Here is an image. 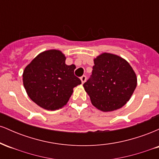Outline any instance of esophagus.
Returning <instances> with one entry per match:
<instances>
[{"instance_id":"34e87169","label":"esophagus","mask_w":159,"mask_h":159,"mask_svg":"<svg viewBox=\"0 0 159 159\" xmlns=\"http://www.w3.org/2000/svg\"><path fill=\"white\" fill-rule=\"evenodd\" d=\"M86 80H87V77H86L85 75L81 76V82H82V84L84 83V82L86 81Z\"/></svg>"}]
</instances>
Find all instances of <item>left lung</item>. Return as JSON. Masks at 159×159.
<instances>
[{"instance_id": "1", "label": "left lung", "mask_w": 159, "mask_h": 159, "mask_svg": "<svg viewBox=\"0 0 159 159\" xmlns=\"http://www.w3.org/2000/svg\"><path fill=\"white\" fill-rule=\"evenodd\" d=\"M83 86L93 105L107 112L120 108L130 99L137 87V77L125 60L103 53L94 59L92 75Z\"/></svg>"}]
</instances>
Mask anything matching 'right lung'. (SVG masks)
I'll return each mask as SVG.
<instances>
[{
    "instance_id": "add662e5",
    "label": "right lung",
    "mask_w": 159,
    "mask_h": 159,
    "mask_svg": "<svg viewBox=\"0 0 159 159\" xmlns=\"http://www.w3.org/2000/svg\"><path fill=\"white\" fill-rule=\"evenodd\" d=\"M61 51L40 53L25 67L23 84L29 97L46 110L61 108L68 102L73 88L81 81L74 75L75 66L65 63Z\"/></svg>"
}]
</instances>
